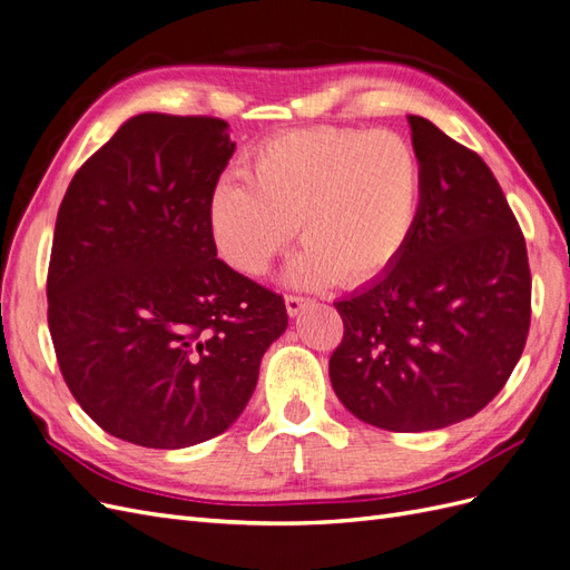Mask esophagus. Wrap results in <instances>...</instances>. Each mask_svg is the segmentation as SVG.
Segmentation results:
<instances>
[{"label":"esophagus","instance_id":"1","mask_svg":"<svg viewBox=\"0 0 570 570\" xmlns=\"http://www.w3.org/2000/svg\"><path fill=\"white\" fill-rule=\"evenodd\" d=\"M312 304V299L308 297H302V295H287L285 297V306H287V314L289 316H297L304 306Z\"/></svg>","mask_w":570,"mask_h":570}]
</instances>
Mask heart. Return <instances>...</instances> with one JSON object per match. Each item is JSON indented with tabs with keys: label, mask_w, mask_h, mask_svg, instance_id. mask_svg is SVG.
<instances>
[{
	"label": "heart",
	"mask_w": 570,
	"mask_h": 570,
	"mask_svg": "<svg viewBox=\"0 0 570 570\" xmlns=\"http://www.w3.org/2000/svg\"><path fill=\"white\" fill-rule=\"evenodd\" d=\"M421 199L423 166L400 132L306 128L258 147L249 180L218 183L209 226L235 271L262 275L299 223L292 281L364 285L400 262Z\"/></svg>",
	"instance_id": "obj_1"
}]
</instances>
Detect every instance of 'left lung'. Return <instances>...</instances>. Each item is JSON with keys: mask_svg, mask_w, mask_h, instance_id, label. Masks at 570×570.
<instances>
[{"mask_svg": "<svg viewBox=\"0 0 570 570\" xmlns=\"http://www.w3.org/2000/svg\"><path fill=\"white\" fill-rule=\"evenodd\" d=\"M423 166L416 230L387 273L335 302L344 335L331 383L356 419L423 433L485 409L530 327L525 237L488 164L409 116Z\"/></svg>", "mask_w": 570, "mask_h": 570, "instance_id": "left-lung-1", "label": "left lung"}]
</instances>
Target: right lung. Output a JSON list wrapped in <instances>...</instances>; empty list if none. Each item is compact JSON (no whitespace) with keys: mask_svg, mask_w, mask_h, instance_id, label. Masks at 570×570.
I'll return each mask as SVG.
<instances>
[{"mask_svg":"<svg viewBox=\"0 0 570 570\" xmlns=\"http://www.w3.org/2000/svg\"><path fill=\"white\" fill-rule=\"evenodd\" d=\"M226 130L212 116H135L57 214L47 323L63 381L101 430L151 450L230 428L287 327L283 297L216 256Z\"/></svg>","mask_w":570,"mask_h":570,"instance_id":"right-lung-1","label":"right lung"}]
</instances>
